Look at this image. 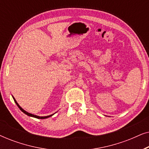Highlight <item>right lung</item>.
Returning <instances> with one entry per match:
<instances>
[{
	"instance_id": "obj_1",
	"label": "right lung",
	"mask_w": 149,
	"mask_h": 149,
	"mask_svg": "<svg viewBox=\"0 0 149 149\" xmlns=\"http://www.w3.org/2000/svg\"><path fill=\"white\" fill-rule=\"evenodd\" d=\"M13 100H14V101H15V104H17V106L18 107H19V109L21 110V111L23 112L24 113H25L26 115H28V116H30V117H34V118H36V119H47V118H48V117H52V116L54 115V114H53V115H49V116H46V117H39V116H37V115H32V114H31V113H28V112H26V111H24V110L22 109V108L20 107V106L18 104V103L17 102H16V100H15V98H14L13 97Z\"/></svg>"
}]
</instances>
